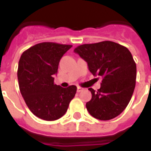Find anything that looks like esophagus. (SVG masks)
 <instances>
[{"instance_id": "esophagus-1", "label": "esophagus", "mask_w": 151, "mask_h": 151, "mask_svg": "<svg viewBox=\"0 0 151 151\" xmlns=\"http://www.w3.org/2000/svg\"><path fill=\"white\" fill-rule=\"evenodd\" d=\"M77 91H78V92H81L83 91V88L80 87V86H78V87H77Z\"/></svg>"}]
</instances>
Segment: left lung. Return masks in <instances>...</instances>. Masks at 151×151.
I'll list each match as a JSON object with an SVG mask.
<instances>
[{
  "mask_svg": "<svg viewBox=\"0 0 151 151\" xmlns=\"http://www.w3.org/2000/svg\"><path fill=\"white\" fill-rule=\"evenodd\" d=\"M78 53L88 65L94 76L103 78L97 91L89 88L92 98L86 109L100 120H111L125 109L136 85L137 67L132 54L125 47L111 41L82 44Z\"/></svg>",
  "mask_w": 151,
  "mask_h": 151,
  "instance_id": "8db88e82",
  "label": "left lung"
}]
</instances>
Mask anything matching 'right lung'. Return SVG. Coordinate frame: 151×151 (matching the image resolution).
Returning <instances> with one entry per match:
<instances>
[{
    "instance_id": "obj_1",
    "label": "right lung",
    "mask_w": 151,
    "mask_h": 151,
    "mask_svg": "<svg viewBox=\"0 0 151 151\" xmlns=\"http://www.w3.org/2000/svg\"><path fill=\"white\" fill-rule=\"evenodd\" d=\"M72 45L44 42L22 54L18 68L19 89L29 109L44 120H56L67 111L75 96L76 86L54 84L60 60Z\"/></svg>"
}]
</instances>
